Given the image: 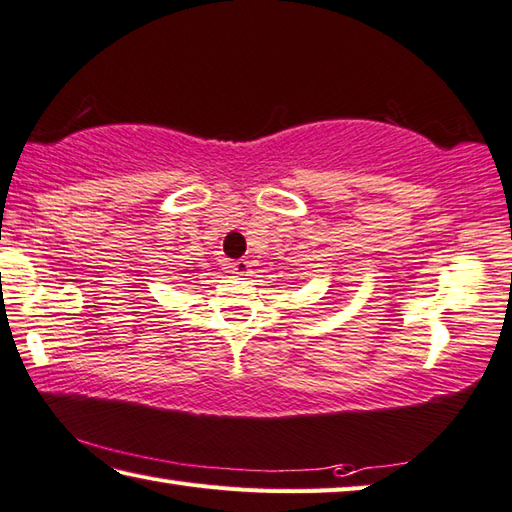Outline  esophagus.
<instances>
[{
	"label": "esophagus",
	"instance_id": "esophagus-1",
	"mask_svg": "<svg viewBox=\"0 0 512 512\" xmlns=\"http://www.w3.org/2000/svg\"><path fill=\"white\" fill-rule=\"evenodd\" d=\"M232 273H235L237 277H248L250 273H253V268H250L246 259H239V262L232 264Z\"/></svg>",
	"mask_w": 512,
	"mask_h": 512
}]
</instances>
